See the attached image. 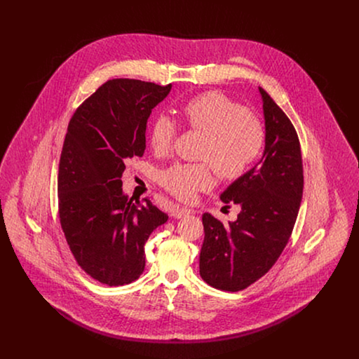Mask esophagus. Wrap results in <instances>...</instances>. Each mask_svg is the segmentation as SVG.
I'll list each match as a JSON object with an SVG mask.
<instances>
[{
  "instance_id": "esophagus-1",
  "label": "esophagus",
  "mask_w": 359,
  "mask_h": 359,
  "mask_svg": "<svg viewBox=\"0 0 359 359\" xmlns=\"http://www.w3.org/2000/svg\"><path fill=\"white\" fill-rule=\"evenodd\" d=\"M189 214H192V210H189L187 207H180V205H175L171 211V215L174 218H182V217H187Z\"/></svg>"
}]
</instances>
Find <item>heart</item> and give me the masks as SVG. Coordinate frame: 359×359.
I'll return each mask as SVG.
<instances>
[{
	"instance_id": "b5f03b06",
	"label": "heart",
	"mask_w": 359,
	"mask_h": 359,
	"mask_svg": "<svg viewBox=\"0 0 359 359\" xmlns=\"http://www.w3.org/2000/svg\"><path fill=\"white\" fill-rule=\"evenodd\" d=\"M185 124L202 134V163H175L160 172V184L181 201H191L199 191L214 185L212 165L222 180L245 175L256 163L265 144L261 120L225 94L208 91L181 107ZM175 137L174 121L160 114L149 127V144L157 154L170 152Z\"/></svg>"
}]
</instances>
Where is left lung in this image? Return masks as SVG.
<instances>
[{
    "mask_svg": "<svg viewBox=\"0 0 359 359\" xmlns=\"http://www.w3.org/2000/svg\"><path fill=\"white\" fill-rule=\"evenodd\" d=\"M265 149L261 160L222 194L238 205L236 221L222 224L205 212L201 276L210 286L239 292L264 276L286 248L303 198L300 141L289 117L264 91Z\"/></svg>",
    "mask_w": 359,
    "mask_h": 359,
    "instance_id": "1",
    "label": "left lung"
}]
</instances>
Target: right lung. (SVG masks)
<instances>
[{"mask_svg":"<svg viewBox=\"0 0 359 359\" xmlns=\"http://www.w3.org/2000/svg\"><path fill=\"white\" fill-rule=\"evenodd\" d=\"M171 91L131 79L102 84L70 118L57 174L60 225L77 264L95 280L121 286L145 269V243L168 215L123 194L126 161L142 157L152 109Z\"/></svg>","mask_w":359,"mask_h":359,"instance_id":"obj_1","label":"right lung"}]
</instances>
